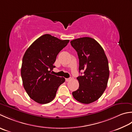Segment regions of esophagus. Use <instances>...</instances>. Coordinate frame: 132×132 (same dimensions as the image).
I'll use <instances>...</instances> for the list:
<instances>
[{"label":"esophagus","mask_w":132,"mask_h":132,"mask_svg":"<svg viewBox=\"0 0 132 132\" xmlns=\"http://www.w3.org/2000/svg\"><path fill=\"white\" fill-rule=\"evenodd\" d=\"M72 80V78L71 77H69V78H67V79H65V81L67 82H68L69 81H71V80Z\"/></svg>","instance_id":"1"}]
</instances>
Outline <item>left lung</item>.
Returning a JSON list of instances; mask_svg holds the SVG:
<instances>
[{
	"label": "left lung",
	"mask_w": 132,
	"mask_h": 132,
	"mask_svg": "<svg viewBox=\"0 0 132 132\" xmlns=\"http://www.w3.org/2000/svg\"><path fill=\"white\" fill-rule=\"evenodd\" d=\"M79 59V72L84 75L77 77L79 87L72 92L80 103L90 104L103 95L107 87L109 76L108 61L103 48L94 39L81 37L71 41Z\"/></svg>",
	"instance_id": "left-lung-1"
}]
</instances>
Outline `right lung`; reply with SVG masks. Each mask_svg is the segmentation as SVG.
Instances as JSON below:
<instances>
[{"mask_svg":"<svg viewBox=\"0 0 132 132\" xmlns=\"http://www.w3.org/2000/svg\"><path fill=\"white\" fill-rule=\"evenodd\" d=\"M45 34L29 47L22 60L21 76L23 87L29 97L36 103H50L55 97L57 89L65 81L64 77L52 75L51 71L58 53L69 43Z\"/></svg>","mask_w":132,"mask_h":132,"instance_id":"right-lung-1","label":"right lung"}]
</instances>
